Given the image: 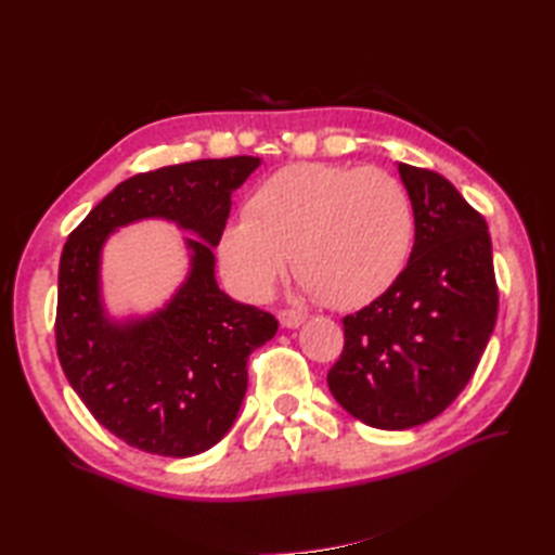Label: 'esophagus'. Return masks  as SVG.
Returning <instances> with one entry per match:
<instances>
[{
  "label": "esophagus",
  "mask_w": 555,
  "mask_h": 555,
  "mask_svg": "<svg viewBox=\"0 0 555 555\" xmlns=\"http://www.w3.org/2000/svg\"><path fill=\"white\" fill-rule=\"evenodd\" d=\"M279 322L284 328H298L305 322V314L300 310H281Z\"/></svg>",
  "instance_id": "34e87169"
}]
</instances>
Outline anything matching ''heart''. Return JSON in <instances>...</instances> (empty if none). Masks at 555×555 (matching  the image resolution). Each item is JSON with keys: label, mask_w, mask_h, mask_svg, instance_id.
Here are the masks:
<instances>
[{"label": "heart", "mask_w": 555, "mask_h": 555, "mask_svg": "<svg viewBox=\"0 0 555 555\" xmlns=\"http://www.w3.org/2000/svg\"><path fill=\"white\" fill-rule=\"evenodd\" d=\"M415 231V205L396 176L305 162L257 183L245 219L223 229L219 257L231 286L250 300L269 296L291 253L305 291L358 308L403 274Z\"/></svg>", "instance_id": "b5f03b06"}]
</instances>
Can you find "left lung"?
<instances>
[{"instance_id": "left-lung-1", "label": "left lung", "mask_w": 555, "mask_h": 555, "mask_svg": "<svg viewBox=\"0 0 555 555\" xmlns=\"http://www.w3.org/2000/svg\"><path fill=\"white\" fill-rule=\"evenodd\" d=\"M417 217L393 286L344 317V352L326 374L334 398L376 429L434 420L463 391L499 314L487 221L441 173L398 162Z\"/></svg>"}]
</instances>
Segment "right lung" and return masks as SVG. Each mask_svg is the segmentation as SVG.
<instances>
[{"label":"right lung","instance_id":"1","mask_svg":"<svg viewBox=\"0 0 555 555\" xmlns=\"http://www.w3.org/2000/svg\"><path fill=\"white\" fill-rule=\"evenodd\" d=\"M259 157L197 159L131 176L92 207L59 262L56 356L68 384L104 429L145 453L188 457L219 443L238 415L247 358L269 338L274 314L217 286L215 247L231 193ZM140 218H167L186 240L192 269L162 311L112 321L99 286L101 247Z\"/></svg>","mask_w":555,"mask_h":555}]
</instances>
